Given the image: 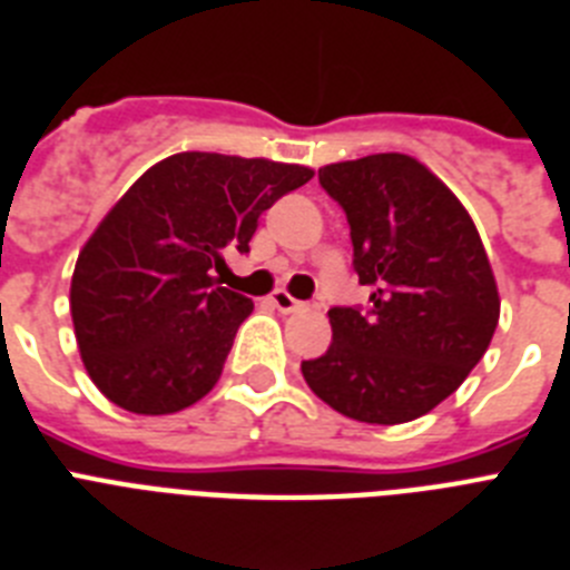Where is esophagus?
Instances as JSON below:
<instances>
[{"label": "esophagus", "instance_id": "obj_1", "mask_svg": "<svg viewBox=\"0 0 570 570\" xmlns=\"http://www.w3.org/2000/svg\"><path fill=\"white\" fill-rule=\"evenodd\" d=\"M269 301H272V307H277V313H298V309L307 307L304 301L293 298L289 293H275Z\"/></svg>", "mask_w": 570, "mask_h": 570}]
</instances>
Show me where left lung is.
I'll list each match as a JSON object with an SVG mask.
<instances>
[{
	"label": "left lung",
	"mask_w": 570,
	"mask_h": 570,
	"mask_svg": "<svg viewBox=\"0 0 570 570\" xmlns=\"http://www.w3.org/2000/svg\"><path fill=\"white\" fill-rule=\"evenodd\" d=\"M347 217L365 307H333V344L301 362L330 409L396 425L455 394L490 347L499 289L475 223L417 159L376 153L318 170Z\"/></svg>",
	"instance_id": "left-lung-1"
}]
</instances>
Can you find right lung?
<instances>
[{
	"mask_svg": "<svg viewBox=\"0 0 570 570\" xmlns=\"http://www.w3.org/2000/svg\"><path fill=\"white\" fill-rule=\"evenodd\" d=\"M309 167L176 153L150 167L89 237L71 277V322L100 394L132 414H174L217 385L252 298L217 286L263 212Z\"/></svg>",
	"mask_w": 570,
	"mask_h": 570,
	"instance_id": "1",
	"label": "right lung"
}]
</instances>
